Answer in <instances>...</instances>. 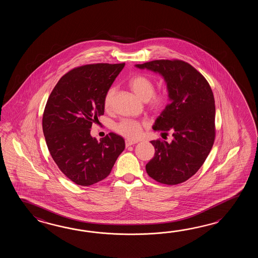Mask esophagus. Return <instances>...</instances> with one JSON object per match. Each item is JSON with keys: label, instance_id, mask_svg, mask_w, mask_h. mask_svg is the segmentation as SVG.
<instances>
[{"label": "esophagus", "instance_id": "1", "mask_svg": "<svg viewBox=\"0 0 258 258\" xmlns=\"http://www.w3.org/2000/svg\"><path fill=\"white\" fill-rule=\"evenodd\" d=\"M137 141H133V140H129V139H127L125 140V146L126 147H130V146H133V145H135V144H137Z\"/></svg>", "mask_w": 258, "mask_h": 258}]
</instances>
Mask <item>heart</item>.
I'll list each match as a JSON object with an SVG mask.
<instances>
[{
    "mask_svg": "<svg viewBox=\"0 0 258 258\" xmlns=\"http://www.w3.org/2000/svg\"><path fill=\"white\" fill-rule=\"evenodd\" d=\"M129 85L133 91L137 96L148 103V108L152 112L159 113L166 109L170 102V96L167 91L161 90L155 92V82L153 79L145 74H137L132 77ZM115 92L114 88H110L104 95L103 106L105 110H110L113 95ZM145 124L141 121L131 119H124L116 124L114 129L122 137L129 139H137L142 133Z\"/></svg>",
    "mask_w": 258,
    "mask_h": 258,
    "instance_id": "heart-1",
    "label": "heart"
}]
</instances>
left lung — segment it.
<instances>
[{"instance_id": "left-lung-1", "label": "left lung", "mask_w": 258, "mask_h": 258, "mask_svg": "<svg viewBox=\"0 0 258 258\" xmlns=\"http://www.w3.org/2000/svg\"><path fill=\"white\" fill-rule=\"evenodd\" d=\"M137 68L159 73L167 83L170 102L153 125L155 131L172 132L171 143L151 141L155 155L146 170L155 181L175 185L195 175L213 147L215 99L207 79L181 60H155Z\"/></svg>"}]
</instances>
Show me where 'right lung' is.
<instances>
[{"mask_svg": "<svg viewBox=\"0 0 258 258\" xmlns=\"http://www.w3.org/2000/svg\"><path fill=\"white\" fill-rule=\"evenodd\" d=\"M124 64L93 63L72 69L60 77L45 106L42 128L50 156L78 185L102 181L125 148L123 138L114 133L99 142L90 136L92 123L104 114L105 93Z\"/></svg>", "mask_w": 258, "mask_h": 258, "instance_id": "right-lung-1", "label": "right lung"}]
</instances>
